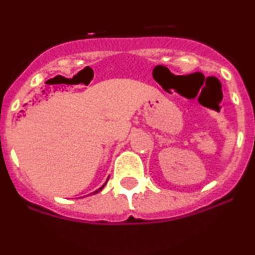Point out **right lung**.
I'll use <instances>...</instances> for the list:
<instances>
[{
	"label": "right lung",
	"mask_w": 255,
	"mask_h": 255,
	"mask_svg": "<svg viewBox=\"0 0 255 255\" xmlns=\"http://www.w3.org/2000/svg\"><path fill=\"white\" fill-rule=\"evenodd\" d=\"M108 178H109V177H108ZM105 183H107V182H105ZM105 183L103 184V186H102V187H101V188H99V189H97V191H96V192H93V194H96V193H98L99 191H102V189H103V187L105 186Z\"/></svg>",
	"instance_id": "add662e5"
}]
</instances>
